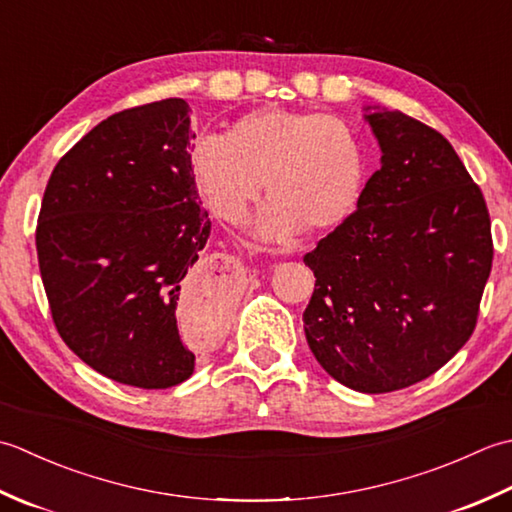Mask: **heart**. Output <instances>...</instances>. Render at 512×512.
<instances>
[{
  "mask_svg": "<svg viewBox=\"0 0 512 512\" xmlns=\"http://www.w3.org/2000/svg\"><path fill=\"white\" fill-rule=\"evenodd\" d=\"M192 181L225 223H243L265 185L256 236L287 241L302 227L327 232L356 210L367 179L364 148L336 114L260 108L229 125L225 137H198L187 152Z\"/></svg>",
  "mask_w": 512,
  "mask_h": 512,
  "instance_id": "obj_1",
  "label": "heart"
}]
</instances>
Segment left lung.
I'll return each instance as SVG.
<instances>
[{"instance_id": "8db88e82", "label": "left lung", "mask_w": 512, "mask_h": 512, "mask_svg": "<svg viewBox=\"0 0 512 512\" xmlns=\"http://www.w3.org/2000/svg\"><path fill=\"white\" fill-rule=\"evenodd\" d=\"M382 148L358 210L305 265L309 349L333 380L391 393L429 378L475 331L493 267L479 185L440 132L400 110L364 114Z\"/></svg>"}]
</instances>
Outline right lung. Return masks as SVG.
<instances>
[{"label": "right lung", "mask_w": 512, "mask_h": 512, "mask_svg": "<svg viewBox=\"0 0 512 512\" xmlns=\"http://www.w3.org/2000/svg\"><path fill=\"white\" fill-rule=\"evenodd\" d=\"M190 106L163 99L95 125L52 170L37 258L61 340L106 378L170 389L194 373L187 327L216 336L227 274L198 254L210 218L187 168Z\"/></svg>", "instance_id": "obj_1"}]
</instances>
